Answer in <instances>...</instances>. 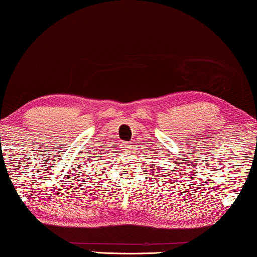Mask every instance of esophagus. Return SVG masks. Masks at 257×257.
<instances>
[{"label":"esophagus","instance_id":"34e87169","mask_svg":"<svg viewBox=\"0 0 257 257\" xmlns=\"http://www.w3.org/2000/svg\"><path fill=\"white\" fill-rule=\"evenodd\" d=\"M121 145H122V150H124V151L131 150V145H130V144H121Z\"/></svg>","mask_w":257,"mask_h":257}]
</instances>
